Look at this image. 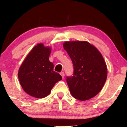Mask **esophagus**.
I'll use <instances>...</instances> for the list:
<instances>
[{"label":"esophagus","instance_id":"34e87169","mask_svg":"<svg viewBox=\"0 0 127 127\" xmlns=\"http://www.w3.org/2000/svg\"><path fill=\"white\" fill-rule=\"evenodd\" d=\"M60 74L61 75V76L62 77V78H64L65 74H64V72H61L60 73Z\"/></svg>","mask_w":127,"mask_h":127}]
</instances>
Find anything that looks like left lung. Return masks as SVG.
Segmentation results:
<instances>
[{"label": "left lung", "mask_w": 127, "mask_h": 127, "mask_svg": "<svg viewBox=\"0 0 127 127\" xmlns=\"http://www.w3.org/2000/svg\"><path fill=\"white\" fill-rule=\"evenodd\" d=\"M63 46L74 66L73 76L66 79L70 94L79 100L93 98L101 91L107 79L102 55L87 41H66Z\"/></svg>", "instance_id": "obj_1"}]
</instances>
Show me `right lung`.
Segmentation results:
<instances>
[{"instance_id": "obj_1", "label": "right lung", "mask_w": 127, "mask_h": 127, "mask_svg": "<svg viewBox=\"0 0 127 127\" xmlns=\"http://www.w3.org/2000/svg\"><path fill=\"white\" fill-rule=\"evenodd\" d=\"M51 48L38 44L29 53L18 71L20 85L27 94L35 98H44L51 92L57 82L62 79L53 70L49 60Z\"/></svg>"}]
</instances>
